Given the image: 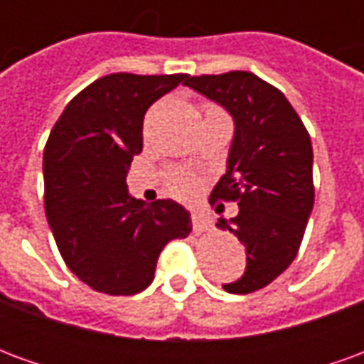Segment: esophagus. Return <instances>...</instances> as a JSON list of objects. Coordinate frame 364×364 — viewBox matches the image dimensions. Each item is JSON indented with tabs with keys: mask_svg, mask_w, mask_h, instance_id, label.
<instances>
[{
	"mask_svg": "<svg viewBox=\"0 0 364 364\" xmlns=\"http://www.w3.org/2000/svg\"><path fill=\"white\" fill-rule=\"evenodd\" d=\"M191 218H193V232L195 234H203L206 230H210V222H208L205 214H200L198 210H193Z\"/></svg>",
	"mask_w": 364,
	"mask_h": 364,
	"instance_id": "esophagus-1",
	"label": "esophagus"
}]
</instances>
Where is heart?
I'll return each mask as SVG.
<instances>
[{
    "instance_id": "1",
    "label": "heart",
    "mask_w": 364,
    "mask_h": 364,
    "mask_svg": "<svg viewBox=\"0 0 364 364\" xmlns=\"http://www.w3.org/2000/svg\"><path fill=\"white\" fill-rule=\"evenodd\" d=\"M216 112H224L220 107H216V105H206V114H216ZM167 189L171 195L179 198H189L195 195V191H197V183L193 177L189 175H183V173H175L171 175L169 179H167Z\"/></svg>"
}]
</instances>
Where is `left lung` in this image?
Wrapping results in <instances>:
<instances>
[{"label":"left lung","instance_id":"1","mask_svg":"<svg viewBox=\"0 0 364 364\" xmlns=\"http://www.w3.org/2000/svg\"><path fill=\"white\" fill-rule=\"evenodd\" d=\"M185 85L226 107L236 122L228 169L210 205L240 206L236 218L216 226L247 252L244 277L224 290L250 294L273 282L300 250L314 206L310 134L289 99L252 72L189 75Z\"/></svg>","mask_w":364,"mask_h":364}]
</instances>
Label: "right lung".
I'll return each mask as SVG.
<instances>
[{"label":"right lung","mask_w":364,"mask_h":364,"mask_svg":"<svg viewBox=\"0 0 364 364\" xmlns=\"http://www.w3.org/2000/svg\"><path fill=\"white\" fill-rule=\"evenodd\" d=\"M187 74H109L68 103L44 146V210L62 259L97 292L150 287L161 250L191 234V214L169 198L128 197L142 151L144 114Z\"/></svg>","instance_id":"obj_1"}]
</instances>
